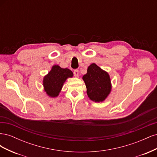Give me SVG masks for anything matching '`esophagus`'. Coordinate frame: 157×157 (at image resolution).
<instances>
[{"label":"esophagus","mask_w":157,"mask_h":157,"mask_svg":"<svg viewBox=\"0 0 157 157\" xmlns=\"http://www.w3.org/2000/svg\"><path fill=\"white\" fill-rule=\"evenodd\" d=\"M78 70H77V69H75V71H74V72H73V74H74V75H75V77H77L78 76Z\"/></svg>","instance_id":"34e87169"}]
</instances>
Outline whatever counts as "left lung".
I'll return each mask as SVG.
<instances>
[{"mask_svg":"<svg viewBox=\"0 0 157 157\" xmlns=\"http://www.w3.org/2000/svg\"><path fill=\"white\" fill-rule=\"evenodd\" d=\"M82 79L86 84L88 96L93 101H103L111 92L110 77L96 63L89 66L87 73L83 76Z\"/></svg>","mask_w":157,"mask_h":157,"instance_id":"obj_1","label":"left lung"}]
</instances>
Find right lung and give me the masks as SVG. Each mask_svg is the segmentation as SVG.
<instances>
[{
	"mask_svg": "<svg viewBox=\"0 0 157 157\" xmlns=\"http://www.w3.org/2000/svg\"><path fill=\"white\" fill-rule=\"evenodd\" d=\"M73 76L72 71L67 68L63 69L58 65L52 66L51 71L43 78L44 91L51 98L58 96L65 80Z\"/></svg>",
	"mask_w": 157,
	"mask_h": 157,
	"instance_id": "obj_1",
	"label": "right lung"
}]
</instances>
